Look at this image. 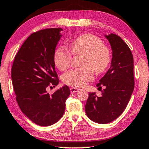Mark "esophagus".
I'll list each match as a JSON object with an SVG mask.
<instances>
[{"instance_id": "esophagus-1", "label": "esophagus", "mask_w": 149, "mask_h": 149, "mask_svg": "<svg viewBox=\"0 0 149 149\" xmlns=\"http://www.w3.org/2000/svg\"><path fill=\"white\" fill-rule=\"evenodd\" d=\"M79 91V88H76V87H71L70 88V91L71 93H76Z\"/></svg>"}]
</instances>
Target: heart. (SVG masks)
<instances>
[{
	"label": "heart",
	"mask_w": 149,
	"mask_h": 149,
	"mask_svg": "<svg viewBox=\"0 0 149 149\" xmlns=\"http://www.w3.org/2000/svg\"><path fill=\"white\" fill-rule=\"evenodd\" d=\"M69 49L72 54L83 55L84 58L82 63L83 68L71 69L63 75V81L66 84L84 86L93 79V71L97 74L102 73L110 63V49L103 45L99 37L92 34H84L76 37L69 42ZM70 53L64 47H59L55 50L54 62L59 70L65 71L70 66L72 57Z\"/></svg>",
	"instance_id": "heart-1"
}]
</instances>
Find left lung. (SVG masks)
Segmentation results:
<instances>
[{
  "mask_svg": "<svg viewBox=\"0 0 149 149\" xmlns=\"http://www.w3.org/2000/svg\"><path fill=\"white\" fill-rule=\"evenodd\" d=\"M112 50L111 66L97 84L102 96L90 93L85 106L87 116L100 124L117 118L125 110L134 89V58L127 43L117 35H105Z\"/></svg>",
  "mask_w": 149,
  "mask_h": 149,
  "instance_id": "left-lung-1",
  "label": "left lung"
}]
</instances>
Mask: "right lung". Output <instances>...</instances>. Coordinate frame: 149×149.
<instances>
[{"label":"right lung","mask_w":149,"mask_h":149,"mask_svg":"<svg viewBox=\"0 0 149 149\" xmlns=\"http://www.w3.org/2000/svg\"><path fill=\"white\" fill-rule=\"evenodd\" d=\"M61 31V28H55L32 33L15 55L11 68L17 104L30 120L40 126L52 125L61 119L70 95L66 85L52 95L47 92L48 87L59 82L54 54Z\"/></svg>","instance_id":"obj_1"}]
</instances>
